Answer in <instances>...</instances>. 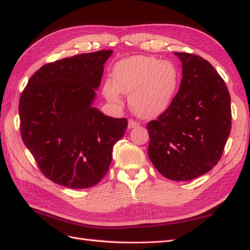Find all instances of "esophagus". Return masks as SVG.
Listing matches in <instances>:
<instances>
[{
  "instance_id": "34e87169",
  "label": "esophagus",
  "mask_w": 250,
  "mask_h": 250,
  "mask_svg": "<svg viewBox=\"0 0 250 250\" xmlns=\"http://www.w3.org/2000/svg\"><path fill=\"white\" fill-rule=\"evenodd\" d=\"M139 125V123L134 119H129V125H127V126H129V129H133V127H136Z\"/></svg>"
}]
</instances>
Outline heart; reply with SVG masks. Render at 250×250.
<instances>
[{
    "label": "heart",
    "instance_id": "b5f03b06",
    "mask_svg": "<svg viewBox=\"0 0 250 250\" xmlns=\"http://www.w3.org/2000/svg\"><path fill=\"white\" fill-rule=\"evenodd\" d=\"M178 83L179 73L171 62L137 55L117 62L114 83L107 81L103 92L114 103L120 102L119 91L131 93L132 111L142 118H155L170 106Z\"/></svg>",
    "mask_w": 250,
    "mask_h": 250
}]
</instances>
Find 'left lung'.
<instances>
[{
    "label": "left lung",
    "instance_id": "1",
    "mask_svg": "<svg viewBox=\"0 0 250 250\" xmlns=\"http://www.w3.org/2000/svg\"><path fill=\"white\" fill-rule=\"evenodd\" d=\"M182 62L179 91L166 112L149 121L148 155L161 175L188 181L220 160L231 130L230 94L210 62L175 52Z\"/></svg>",
    "mask_w": 250,
    "mask_h": 250
}]
</instances>
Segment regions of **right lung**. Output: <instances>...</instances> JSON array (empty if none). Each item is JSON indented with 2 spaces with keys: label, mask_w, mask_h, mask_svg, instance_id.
I'll return each mask as SVG.
<instances>
[{
  "label": "right lung",
  "mask_w": 250,
  "mask_h": 250,
  "mask_svg": "<svg viewBox=\"0 0 250 250\" xmlns=\"http://www.w3.org/2000/svg\"><path fill=\"white\" fill-rule=\"evenodd\" d=\"M112 50L45 63L28 80L19 101L22 141L40 171L70 188H87L106 175L125 118L92 107Z\"/></svg>",
  "instance_id": "add662e5"
}]
</instances>
